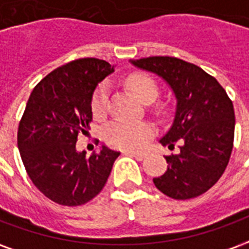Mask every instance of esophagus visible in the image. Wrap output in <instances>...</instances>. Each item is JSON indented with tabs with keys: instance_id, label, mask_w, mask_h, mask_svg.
Returning <instances> with one entry per match:
<instances>
[{
	"instance_id": "obj_1",
	"label": "esophagus",
	"mask_w": 249,
	"mask_h": 249,
	"mask_svg": "<svg viewBox=\"0 0 249 249\" xmlns=\"http://www.w3.org/2000/svg\"><path fill=\"white\" fill-rule=\"evenodd\" d=\"M125 155H128V156L135 157L136 160H142V159H145V153L144 152H135V151H124Z\"/></svg>"
}]
</instances>
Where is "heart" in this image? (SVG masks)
Masks as SVG:
<instances>
[{"label": "heart", "instance_id": "b5f03b06", "mask_svg": "<svg viewBox=\"0 0 249 249\" xmlns=\"http://www.w3.org/2000/svg\"><path fill=\"white\" fill-rule=\"evenodd\" d=\"M126 84L136 97L142 103H152L159 94L156 81L148 74L135 73L126 78ZM108 85L104 82L96 89L92 97V110L94 116L103 117L108 107ZM155 133L153 126L146 121H124L116 120L109 123L103 130L105 142L112 148L137 151Z\"/></svg>", "mask_w": 249, "mask_h": 249}]
</instances>
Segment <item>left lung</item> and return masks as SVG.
<instances>
[{
    "mask_svg": "<svg viewBox=\"0 0 249 249\" xmlns=\"http://www.w3.org/2000/svg\"><path fill=\"white\" fill-rule=\"evenodd\" d=\"M171 85L178 100L175 120L160 142L178 153L165 156L167 172L153 178L156 188L176 200L197 197L219 181L230 162L235 137V110L217 80L176 57L135 60Z\"/></svg>",
    "mask_w": 249,
    "mask_h": 249,
    "instance_id": "1",
    "label": "left lung"
}]
</instances>
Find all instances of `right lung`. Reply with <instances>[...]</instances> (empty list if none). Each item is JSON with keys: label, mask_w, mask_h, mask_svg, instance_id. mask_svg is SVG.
Returning a JSON list of instances; mask_svg holds the SVG:
<instances>
[{"label": "right lung", "mask_w": 249, "mask_h": 249, "mask_svg": "<svg viewBox=\"0 0 249 249\" xmlns=\"http://www.w3.org/2000/svg\"><path fill=\"white\" fill-rule=\"evenodd\" d=\"M113 71L98 58H80L44 77L30 94L17 132L26 173L52 201L76 207L101 192L120 152L103 146L85 156L76 151L80 133L92 123V96Z\"/></svg>", "instance_id": "1"}]
</instances>
